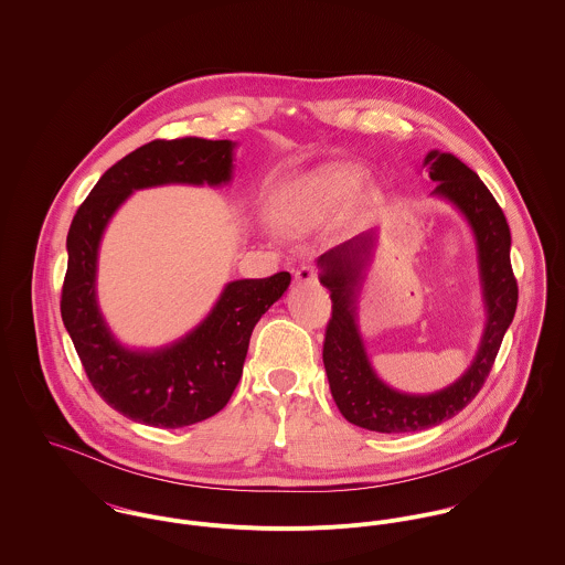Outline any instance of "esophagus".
<instances>
[{"mask_svg": "<svg viewBox=\"0 0 565 565\" xmlns=\"http://www.w3.org/2000/svg\"><path fill=\"white\" fill-rule=\"evenodd\" d=\"M295 279L297 284H318V270L312 264H303L301 268H297Z\"/></svg>", "mask_w": 565, "mask_h": 565, "instance_id": "1", "label": "esophagus"}]
</instances>
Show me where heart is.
Segmentation results:
<instances>
[{
    "label": "heart",
    "instance_id": "heart-1",
    "mask_svg": "<svg viewBox=\"0 0 565 565\" xmlns=\"http://www.w3.org/2000/svg\"><path fill=\"white\" fill-rule=\"evenodd\" d=\"M364 184V173L344 162L324 164L308 175L295 192V221L318 223L340 214Z\"/></svg>",
    "mask_w": 565,
    "mask_h": 565
}]
</instances>
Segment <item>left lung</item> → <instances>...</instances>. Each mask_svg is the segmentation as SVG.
<instances>
[{
	"label": "left lung",
	"instance_id": "1",
	"mask_svg": "<svg viewBox=\"0 0 565 565\" xmlns=\"http://www.w3.org/2000/svg\"><path fill=\"white\" fill-rule=\"evenodd\" d=\"M423 169L429 173L431 182L438 184L434 194L455 203L472 225L488 324L472 366L452 385L425 396L396 392L371 369L355 322V292L373 252L375 232L322 253L318 257L322 268L320 281L329 288L331 297L322 362L331 396L349 423L379 434L423 431L459 414L479 394L490 375L518 306V281L509 259L511 234L492 192L452 153H427Z\"/></svg>",
	"mask_w": 565,
	"mask_h": 565
}]
</instances>
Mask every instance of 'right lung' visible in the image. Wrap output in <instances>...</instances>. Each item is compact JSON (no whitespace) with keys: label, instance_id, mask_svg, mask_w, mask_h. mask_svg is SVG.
<instances>
[{"label":"right lung","instance_id":"obj_1","mask_svg":"<svg viewBox=\"0 0 565 565\" xmlns=\"http://www.w3.org/2000/svg\"><path fill=\"white\" fill-rule=\"evenodd\" d=\"M232 149V140L196 136L151 140L110 167L71 221L61 297L64 327L95 392L134 423L180 429L221 412L243 376L253 327L290 286L286 270L232 281L192 333L160 351H127L99 313L97 249L115 210L131 190L230 182Z\"/></svg>","mask_w":565,"mask_h":565}]
</instances>
